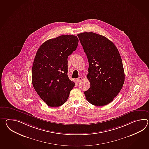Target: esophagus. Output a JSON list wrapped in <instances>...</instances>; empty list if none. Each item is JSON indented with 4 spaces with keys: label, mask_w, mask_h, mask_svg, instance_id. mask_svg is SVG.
<instances>
[{
    "label": "esophagus",
    "mask_w": 149,
    "mask_h": 149,
    "mask_svg": "<svg viewBox=\"0 0 149 149\" xmlns=\"http://www.w3.org/2000/svg\"><path fill=\"white\" fill-rule=\"evenodd\" d=\"M82 79V78L81 77H79L77 78V79H76V81H77V82L79 83L80 82V81H81Z\"/></svg>",
    "instance_id": "obj_1"
}]
</instances>
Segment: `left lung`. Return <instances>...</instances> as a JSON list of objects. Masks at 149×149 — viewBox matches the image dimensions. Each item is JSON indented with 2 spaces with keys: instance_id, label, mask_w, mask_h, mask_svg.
<instances>
[{
  "instance_id": "obj_1",
  "label": "left lung",
  "mask_w": 149,
  "mask_h": 149,
  "mask_svg": "<svg viewBox=\"0 0 149 149\" xmlns=\"http://www.w3.org/2000/svg\"><path fill=\"white\" fill-rule=\"evenodd\" d=\"M89 63L87 78L89 89L84 92L90 104L105 106L123 88L125 73L119 51L106 37L93 32L77 35Z\"/></svg>"
}]
</instances>
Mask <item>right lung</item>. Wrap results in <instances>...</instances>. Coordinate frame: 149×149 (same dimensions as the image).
Returning a JSON list of instances; mask_svg holds the SVG:
<instances>
[{
  "label": "right lung",
  "instance_id": "add662e5",
  "mask_svg": "<svg viewBox=\"0 0 149 149\" xmlns=\"http://www.w3.org/2000/svg\"><path fill=\"white\" fill-rule=\"evenodd\" d=\"M78 43L76 36L64 35L46 40L37 51L32 68V83L49 106L63 105L75 86L67 75V58L76 50Z\"/></svg>",
  "mask_w": 149,
  "mask_h": 149
}]
</instances>
